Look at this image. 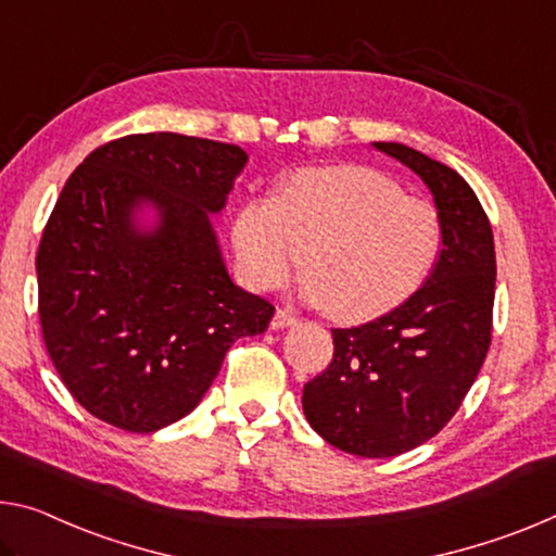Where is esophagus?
I'll list each match as a JSON object with an SVG mask.
<instances>
[{
  "instance_id": "1",
  "label": "esophagus",
  "mask_w": 556,
  "mask_h": 556,
  "mask_svg": "<svg viewBox=\"0 0 556 556\" xmlns=\"http://www.w3.org/2000/svg\"><path fill=\"white\" fill-rule=\"evenodd\" d=\"M299 319L292 309H277L275 319H271V329H285V326H294Z\"/></svg>"
}]
</instances>
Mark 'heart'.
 <instances>
[{
    "label": "heart",
    "instance_id": "1",
    "mask_svg": "<svg viewBox=\"0 0 556 556\" xmlns=\"http://www.w3.org/2000/svg\"><path fill=\"white\" fill-rule=\"evenodd\" d=\"M443 227L433 202L403 195L389 175L361 165L304 167L275 198L237 210V267L254 289H275L302 264L304 294L339 319H371L403 304L433 269Z\"/></svg>",
    "mask_w": 556,
    "mask_h": 556
}]
</instances>
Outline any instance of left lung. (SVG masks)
Wrapping results in <instances>:
<instances>
[{
	"label": "left lung",
	"mask_w": 556,
	"mask_h": 556,
	"mask_svg": "<svg viewBox=\"0 0 556 556\" xmlns=\"http://www.w3.org/2000/svg\"><path fill=\"white\" fill-rule=\"evenodd\" d=\"M433 192L443 250L426 285L378 319L331 329L333 358L304 386L309 426L361 457L413 451L447 426L492 341L495 242L478 195L453 167L401 143H374Z\"/></svg>",
	"instance_id": "8db88e82"
}]
</instances>
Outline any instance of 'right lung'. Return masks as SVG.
<instances>
[{"label":"right lung","mask_w":556,"mask_h":556,"mask_svg":"<svg viewBox=\"0 0 556 556\" xmlns=\"http://www.w3.org/2000/svg\"><path fill=\"white\" fill-rule=\"evenodd\" d=\"M247 163L242 148L180 134L111 140L76 167L37 252L39 321L84 408L153 433L195 408L223 358L275 314L225 269L210 213ZM159 210L138 231L135 210Z\"/></svg>","instance_id":"right-lung-1"}]
</instances>
